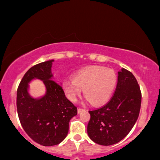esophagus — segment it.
I'll return each instance as SVG.
<instances>
[{
	"label": "esophagus",
	"mask_w": 160,
	"mask_h": 160,
	"mask_svg": "<svg viewBox=\"0 0 160 160\" xmlns=\"http://www.w3.org/2000/svg\"><path fill=\"white\" fill-rule=\"evenodd\" d=\"M84 109H82V108H78V114H80V113H82Z\"/></svg>",
	"instance_id": "esophagus-1"
}]
</instances>
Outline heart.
Returning a JSON list of instances; mask_svg holds the SVG:
<instances>
[{"label":"heart","instance_id":"obj_1","mask_svg":"<svg viewBox=\"0 0 160 160\" xmlns=\"http://www.w3.org/2000/svg\"><path fill=\"white\" fill-rule=\"evenodd\" d=\"M116 82V74L111 68L89 66L74 74L73 80H65L62 88L67 98L73 102L77 101L82 88L86 100L98 105L110 98Z\"/></svg>","mask_w":160,"mask_h":160}]
</instances>
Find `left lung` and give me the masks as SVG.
<instances>
[{
    "mask_svg": "<svg viewBox=\"0 0 160 160\" xmlns=\"http://www.w3.org/2000/svg\"><path fill=\"white\" fill-rule=\"evenodd\" d=\"M141 92L134 75L125 68L118 72L116 90L108 104L89 111L87 132L91 140L110 146L123 140L130 133L139 117Z\"/></svg>",
    "mask_w": 160,
    "mask_h": 160,
    "instance_id": "left-lung-1",
    "label": "left lung"
}]
</instances>
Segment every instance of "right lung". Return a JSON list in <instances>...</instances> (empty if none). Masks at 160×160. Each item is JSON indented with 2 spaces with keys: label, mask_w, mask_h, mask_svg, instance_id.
Instances as JSON below:
<instances>
[{
  "label": "right lung",
  "mask_w": 160,
  "mask_h": 160,
  "mask_svg": "<svg viewBox=\"0 0 160 160\" xmlns=\"http://www.w3.org/2000/svg\"><path fill=\"white\" fill-rule=\"evenodd\" d=\"M54 60L31 67L22 78L17 92V109L20 123L33 141L45 147L57 145L66 138L69 121L77 115V108L65 95L62 85L52 80ZM33 79L44 82V96L35 99L28 93Z\"/></svg>",
  "instance_id": "right-lung-1"
}]
</instances>
